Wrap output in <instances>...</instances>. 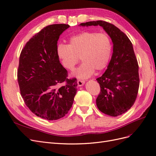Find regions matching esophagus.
<instances>
[{
  "instance_id": "1",
  "label": "esophagus",
  "mask_w": 156,
  "mask_h": 156,
  "mask_svg": "<svg viewBox=\"0 0 156 156\" xmlns=\"http://www.w3.org/2000/svg\"><path fill=\"white\" fill-rule=\"evenodd\" d=\"M77 83H78V85L79 87H81V86H83V85L85 84V81L84 80H78L77 81Z\"/></svg>"
}]
</instances>
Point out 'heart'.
<instances>
[{"instance_id": "b5f03b06", "label": "heart", "mask_w": 156, "mask_h": 156, "mask_svg": "<svg viewBox=\"0 0 156 156\" xmlns=\"http://www.w3.org/2000/svg\"><path fill=\"white\" fill-rule=\"evenodd\" d=\"M112 52L111 39L105 33L83 32L70 38L68 45L59 44L57 47L60 62L69 71H73L81 58L83 63L72 73L78 79L91 76L95 70H104L109 63Z\"/></svg>"}]
</instances>
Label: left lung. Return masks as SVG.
Instances as JSON below:
<instances>
[{
  "mask_svg": "<svg viewBox=\"0 0 156 156\" xmlns=\"http://www.w3.org/2000/svg\"><path fill=\"white\" fill-rule=\"evenodd\" d=\"M80 26H100L112 39V59L106 71L97 79L100 93L96 102L104 114L112 117L122 115L133 105L139 87V65L132 43L124 32L108 22L89 21Z\"/></svg>",
  "mask_w": 156,
  "mask_h": 156,
  "instance_id": "left-lung-1",
  "label": "left lung"
}]
</instances>
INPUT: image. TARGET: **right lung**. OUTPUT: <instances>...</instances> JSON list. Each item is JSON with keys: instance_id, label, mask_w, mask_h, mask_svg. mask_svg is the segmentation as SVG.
I'll use <instances>...</instances> for the list:
<instances>
[{"instance_id": "1", "label": "right lung", "mask_w": 156, "mask_h": 156, "mask_svg": "<svg viewBox=\"0 0 156 156\" xmlns=\"http://www.w3.org/2000/svg\"><path fill=\"white\" fill-rule=\"evenodd\" d=\"M69 24L48 25L27 43L19 58L17 80L25 104L36 116L48 120L63 117L77 91L76 79L69 80L60 63L57 43ZM63 81L66 85L59 88Z\"/></svg>"}]
</instances>
